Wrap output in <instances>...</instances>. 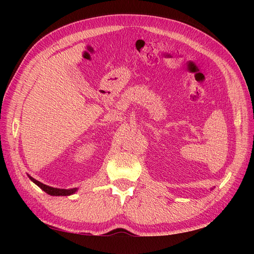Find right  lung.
I'll use <instances>...</instances> for the list:
<instances>
[{"label": "right lung", "mask_w": 254, "mask_h": 254, "mask_svg": "<svg viewBox=\"0 0 254 254\" xmlns=\"http://www.w3.org/2000/svg\"><path fill=\"white\" fill-rule=\"evenodd\" d=\"M29 179L36 183V185L39 187L40 189H42L46 193L50 194V195H56V196H59V195H71V194H73L74 192H76L77 189L74 188V189H68V190H65V189H57V188H52V187H49V186H46L44 185V183H41L39 181H37L36 179H34V178L29 177Z\"/></svg>", "instance_id": "right-lung-1"}]
</instances>
